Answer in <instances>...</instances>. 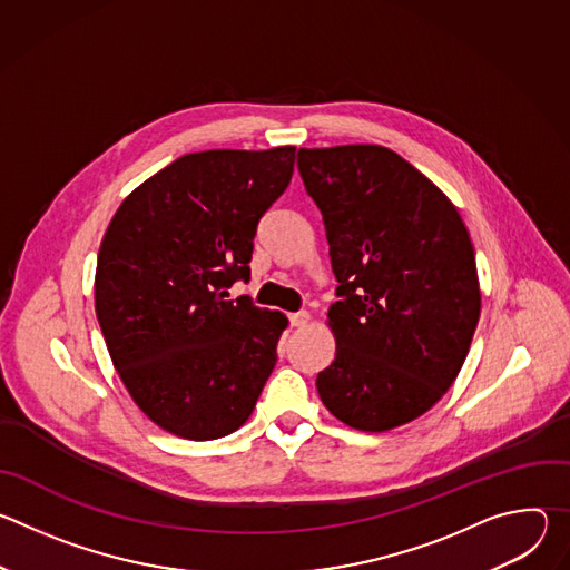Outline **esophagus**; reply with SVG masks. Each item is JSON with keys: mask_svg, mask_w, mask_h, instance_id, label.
<instances>
[{"mask_svg": "<svg viewBox=\"0 0 570 570\" xmlns=\"http://www.w3.org/2000/svg\"><path fill=\"white\" fill-rule=\"evenodd\" d=\"M288 322H291V327H306V322H308V313L306 311H299V313H291L288 315Z\"/></svg>", "mask_w": 570, "mask_h": 570, "instance_id": "esophagus-1", "label": "esophagus"}]
</instances>
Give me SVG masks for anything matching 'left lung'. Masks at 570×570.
Returning <instances> with one entry per match:
<instances>
[{
	"mask_svg": "<svg viewBox=\"0 0 570 570\" xmlns=\"http://www.w3.org/2000/svg\"><path fill=\"white\" fill-rule=\"evenodd\" d=\"M327 229L336 358L315 379L343 424L383 433L422 417L455 381L480 317L469 232L455 205L385 146L299 148Z\"/></svg>",
	"mask_w": 570,
	"mask_h": 570,
	"instance_id": "obj_1",
	"label": "left lung"
}]
</instances>
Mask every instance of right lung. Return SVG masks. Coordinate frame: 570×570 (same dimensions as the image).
Instances as JSON below:
<instances>
[{"mask_svg":"<svg viewBox=\"0 0 570 570\" xmlns=\"http://www.w3.org/2000/svg\"><path fill=\"white\" fill-rule=\"evenodd\" d=\"M293 165L295 146L183 155L106 229L95 306L112 365L139 411L178 438L240 429L277 363L286 315L227 288L250 277L259 218Z\"/></svg>","mask_w":570,"mask_h":570,"instance_id":"add662e5","label":"right lung"}]
</instances>
